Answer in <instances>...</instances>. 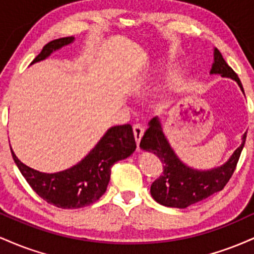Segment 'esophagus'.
<instances>
[{
  "label": "esophagus",
  "instance_id": "esophagus-1",
  "mask_svg": "<svg viewBox=\"0 0 254 254\" xmlns=\"http://www.w3.org/2000/svg\"><path fill=\"white\" fill-rule=\"evenodd\" d=\"M132 130H133V136H135V139H136V143H137V145H138L142 136H143L144 129L141 124H133Z\"/></svg>",
  "mask_w": 254,
  "mask_h": 254
}]
</instances>
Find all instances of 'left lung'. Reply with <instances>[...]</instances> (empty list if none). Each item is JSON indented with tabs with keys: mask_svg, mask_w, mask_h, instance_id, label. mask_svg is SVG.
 Returning <instances> with one entry per match:
<instances>
[{
	"mask_svg": "<svg viewBox=\"0 0 254 254\" xmlns=\"http://www.w3.org/2000/svg\"><path fill=\"white\" fill-rule=\"evenodd\" d=\"M214 57L211 74H221L222 76L233 78L244 92L237 72L227 64L217 49H215ZM245 141L246 132L243 137V143L223 166L210 171H196L178 159L165 138L157 118H153L139 143L142 149L156 154L164 165L162 174L150 186L151 196L162 205L184 209L223 190L237 168Z\"/></svg>",
	"mask_w": 254,
	"mask_h": 254,
	"instance_id": "obj_1",
	"label": "left lung"
}]
</instances>
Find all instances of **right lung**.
Here are the masks:
<instances>
[{
    "label": "right lung",
    "mask_w": 254,
    "mask_h": 254,
    "mask_svg": "<svg viewBox=\"0 0 254 254\" xmlns=\"http://www.w3.org/2000/svg\"><path fill=\"white\" fill-rule=\"evenodd\" d=\"M72 40L74 37L51 40L32 63L44 60L52 51L68 45ZM135 149L131 125H117L111 127L94 149L76 166L58 173L46 174L22 164L10 148L17 168L34 192L48 203L62 209H78L97 202L106 191L112 166L130 156Z\"/></svg>",
    "instance_id": "1"
}]
</instances>
